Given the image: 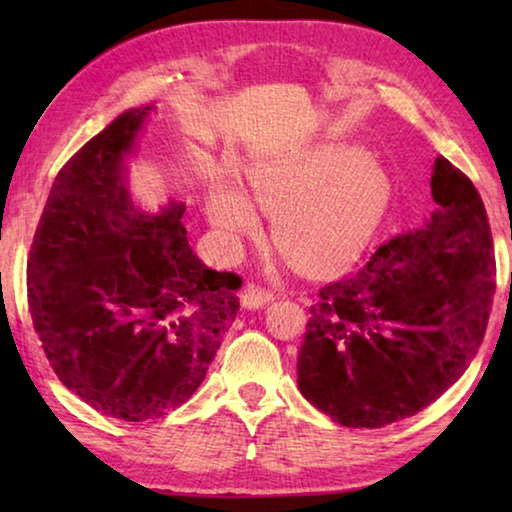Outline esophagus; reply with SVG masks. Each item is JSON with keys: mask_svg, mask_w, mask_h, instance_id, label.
<instances>
[{"mask_svg": "<svg viewBox=\"0 0 512 512\" xmlns=\"http://www.w3.org/2000/svg\"><path fill=\"white\" fill-rule=\"evenodd\" d=\"M271 300H273V291L259 287V284H255V282H248L244 291H241V305H244L246 309H259Z\"/></svg>", "mask_w": 512, "mask_h": 512, "instance_id": "1", "label": "esophagus"}]
</instances>
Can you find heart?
Wrapping results in <instances>:
<instances>
[{
    "label": "heart",
    "mask_w": 512,
    "mask_h": 512,
    "mask_svg": "<svg viewBox=\"0 0 512 512\" xmlns=\"http://www.w3.org/2000/svg\"><path fill=\"white\" fill-rule=\"evenodd\" d=\"M250 192L273 214V239L293 262L336 268L357 259L388 212L393 183L388 171L359 146L318 144L289 158L266 160L248 171ZM207 214L228 244L259 230V216L241 189L216 185Z\"/></svg>",
    "instance_id": "heart-1"
}]
</instances>
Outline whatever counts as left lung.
<instances>
[{"label": "left lung", "instance_id": "obj_1", "mask_svg": "<svg viewBox=\"0 0 512 512\" xmlns=\"http://www.w3.org/2000/svg\"><path fill=\"white\" fill-rule=\"evenodd\" d=\"M438 210L325 284L298 352L300 393L343 427L377 429L436 402L476 357L495 296L488 214L472 180L433 164Z\"/></svg>", "mask_w": 512, "mask_h": 512}]
</instances>
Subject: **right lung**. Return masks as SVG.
Listing matches in <instances>:
<instances>
[{
	"label": "right lung",
	"mask_w": 512,
	"mask_h": 512,
	"mask_svg": "<svg viewBox=\"0 0 512 512\" xmlns=\"http://www.w3.org/2000/svg\"><path fill=\"white\" fill-rule=\"evenodd\" d=\"M149 108H133L58 171L27 262L29 311L69 391L126 422L155 420L201 386L237 316L241 277L198 259L185 205L137 212L124 155Z\"/></svg>",
	"instance_id": "add662e5"
}]
</instances>
